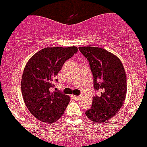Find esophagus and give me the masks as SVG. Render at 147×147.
I'll return each instance as SVG.
<instances>
[{
	"label": "esophagus",
	"mask_w": 147,
	"mask_h": 147,
	"mask_svg": "<svg viewBox=\"0 0 147 147\" xmlns=\"http://www.w3.org/2000/svg\"><path fill=\"white\" fill-rule=\"evenodd\" d=\"M73 96V98L75 99V100H78L80 98H81V96Z\"/></svg>",
	"instance_id": "34e87169"
}]
</instances>
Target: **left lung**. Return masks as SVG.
<instances>
[{
    "label": "left lung",
    "instance_id": "obj_1",
    "mask_svg": "<svg viewBox=\"0 0 147 147\" xmlns=\"http://www.w3.org/2000/svg\"><path fill=\"white\" fill-rule=\"evenodd\" d=\"M78 49L89 62L94 89L100 91L85 114L95 123L107 121L119 112L125 101L127 94L125 68L119 57L105 49L96 47Z\"/></svg>",
    "mask_w": 147,
    "mask_h": 147
}]
</instances>
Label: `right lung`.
<instances>
[{
	"label": "right lung",
	"mask_w": 147,
	"mask_h": 147,
	"mask_svg": "<svg viewBox=\"0 0 147 147\" xmlns=\"http://www.w3.org/2000/svg\"><path fill=\"white\" fill-rule=\"evenodd\" d=\"M78 47H46L27 62L21 82L23 100L32 115L44 123L59 119L70 101L69 96L53 90L56 76Z\"/></svg>",
	"instance_id": "add662e5"
}]
</instances>
